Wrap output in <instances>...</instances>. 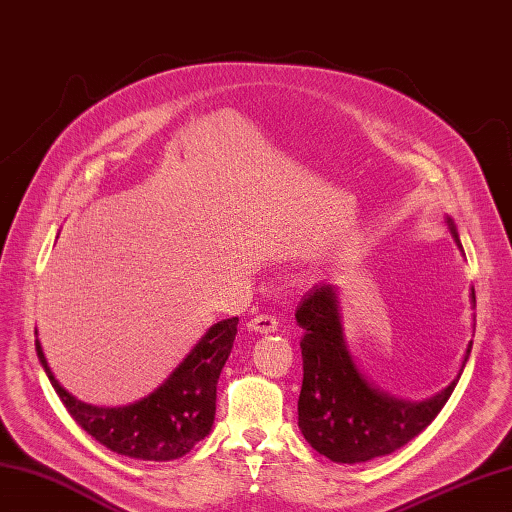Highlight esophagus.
Wrapping results in <instances>:
<instances>
[{
  "mask_svg": "<svg viewBox=\"0 0 512 512\" xmlns=\"http://www.w3.org/2000/svg\"><path fill=\"white\" fill-rule=\"evenodd\" d=\"M248 329L255 333H274L279 329V322L272 313H259V316H255L251 322H248Z\"/></svg>",
  "mask_w": 512,
  "mask_h": 512,
  "instance_id": "34e87169",
  "label": "esophagus"
}]
</instances>
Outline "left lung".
Returning a JSON list of instances; mask_svg holds the SVG:
<instances>
[{
    "mask_svg": "<svg viewBox=\"0 0 512 512\" xmlns=\"http://www.w3.org/2000/svg\"><path fill=\"white\" fill-rule=\"evenodd\" d=\"M458 248V231L448 218ZM471 307L476 294L471 287ZM296 322L303 329V387L298 398V428L316 452L335 463H365L385 456L415 439L439 415L463 374L471 352L454 381L422 402L400 400L376 389L352 359L339 307L337 287L313 285L300 300Z\"/></svg>",
    "mask_w": 512,
    "mask_h": 512,
    "instance_id": "8db88e82",
    "label": "left lung"
}]
</instances>
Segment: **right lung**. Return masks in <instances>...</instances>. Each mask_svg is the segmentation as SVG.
<instances>
[{
    "label": "right lung",
    "instance_id": "1",
    "mask_svg": "<svg viewBox=\"0 0 512 512\" xmlns=\"http://www.w3.org/2000/svg\"><path fill=\"white\" fill-rule=\"evenodd\" d=\"M238 318L209 326L190 355L166 381L127 406H95L64 389L47 365L41 342L36 355L71 417L108 450L140 461H173L209 435L216 415V385L231 355Z\"/></svg>",
    "mask_w": 512,
    "mask_h": 512
}]
</instances>
